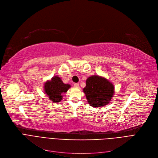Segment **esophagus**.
<instances>
[{
  "label": "esophagus",
  "mask_w": 158,
  "mask_h": 158,
  "mask_svg": "<svg viewBox=\"0 0 158 158\" xmlns=\"http://www.w3.org/2000/svg\"><path fill=\"white\" fill-rule=\"evenodd\" d=\"M74 86H75L77 88H78L79 87V83H75V84H74Z\"/></svg>",
  "instance_id": "esophagus-1"
}]
</instances>
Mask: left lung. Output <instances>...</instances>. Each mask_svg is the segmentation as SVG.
I'll return each instance as SVG.
<instances>
[{"label": "left lung", "instance_id": "8db88e82", "mask_svg": "<svg viewBox=\"0 0 158 158\" xmlns=\"http://www.w3.org/2000/svg\"><path fill=\"white\" fill-rule=\"evenodd\" d=\"M89 104L94 108H100L109 104L115 93L113 83L106 78L92 75L86 80L83 89Z\"/></svg>", "mask_w": 158, "mask_h": 158}]
</instances>
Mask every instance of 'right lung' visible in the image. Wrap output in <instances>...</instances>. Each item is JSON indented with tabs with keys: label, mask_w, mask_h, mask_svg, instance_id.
<instances>
[{
	"label": "right lung",
	"mask_w": 158,
	"mask_h": 158,
	"mask_svg": "<svg viewBox=\"0 0 158 158\" xmlns=\"http://www.w3.org/2000/svg\"><path fill=\"white\" fill-rule=\"evenodd\" d=\"M71 85L64 83L62 79L58 77H53L44 83V94L48 96L50 100L53 103H59L63 98V94L67 92Z\"/></svg>",
	"instance_id": "right-lung-1"
}]
</instances>
